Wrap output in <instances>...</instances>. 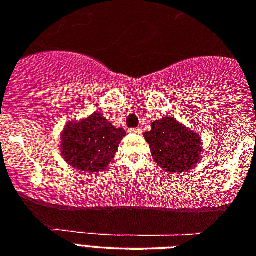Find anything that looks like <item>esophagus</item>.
Instances as JSON below:
<instances>
[{
	"label": "esophagus",
	"mask_w": 256,
	"mask_h": 256,
	"mask_svg": "<svg viewBox=\"0 0 256 256\" xmlns=\"http://www.w3.org/2000/svg\"><path fill=\"white\" fill-rule=\"evenodd\" d=\"M130 132V133H138V134H140V133H142V128H141V126H137V128H132Z\"/></svg>",
	"instance_id": "34e87169"
}]
</instances>
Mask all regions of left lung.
<instances>
[{
  "label": "left lung",
  "mask_w": 256,
  "mask_h": 256,
  "mask_svg": "<svg viewBox=\"0 0 256 256\" xmlns=\"http://www.w3.org/2000/svg\"><path fill=\"white\" fill-rule=\"evenodd\" d=\"M144 137L150 146L151 155L160 168L168 173H184L201 159V136L176 120L165 116L151 124Z\"/></svg>",
  "instance_id": "obj_1"
}]
</instances>
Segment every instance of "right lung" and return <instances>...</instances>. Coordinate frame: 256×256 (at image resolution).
Here are the masks:
<instances>
[{
	"label": "right lung",
	"mask_w": 256,
	"mask_h": 256,
	"mask_svg": "<svg viewBox=\"0 0 256 256\" xmlns=\"http://www.w3.org/2000/svg\"><path fill=\"white\" fill-rule=\"evenodd\" d=\"M126 136L100 112L66 124L61 134L62 158L73 168L101 173L114 159L119 144Z\"/></svg>",
	"instance_id": "add662e5"
}]
</instances>
